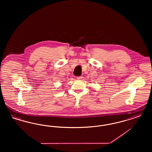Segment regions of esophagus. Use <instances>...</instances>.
Wrapping results in <instances>:
<instances>
[{
	"mask_svg": "<svg viewBox=\"0 0 152 152\" xmlns=\"http://www.w3.org/2000/svg\"><path fill=\"white\" fill-rule=\"evenodd\" d=\"M82 78H83L82 76H79V77H77V79L78 80L81 79Z\"/></svg>",
	"mask_w": 152,
	"mask_h": 152,
	"instance_id": "34e87169",
	"label": "esophagus"
}]
</instances>
